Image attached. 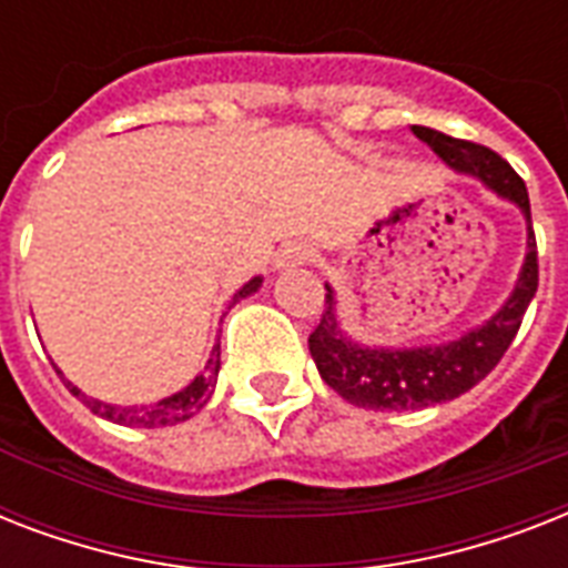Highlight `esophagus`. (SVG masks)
<instances>
[{
  "mask_svg": "<svg viewBox=\"0 0 568 568\" xmlns=\"http://www.w3.org/2000/svg\"><path fill=\"white\" fill-rule=\"evenodd\" d=\"M306 258H310V247H306V244H288L285 250H280V256H276L274 267L276 271H283V267L303 265Z\"/></svg>",
  "mask_w": 568,
  "mask_h": 568,
  "instance_id": "34e87169",
  "label": "esophagus"
}]
</instances>
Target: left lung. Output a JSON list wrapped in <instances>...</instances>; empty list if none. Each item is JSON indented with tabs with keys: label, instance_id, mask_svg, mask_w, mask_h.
<instances>
[{
	"label": "left lung",
	"instance_id": "obj_1",
	"mask_svg": "<svg viewBox=\"0 0 568 568\" xmlns=\"http://www.w3.org/2000/svg\"><path fill=\"white\" fill-rule=\"evenodd\" d=\"M413 135L430 146L448 168L477 176L486 189H493L498 196L519 205L525 223H528V253H525L519 280L501 310L489 321H484L480 327L468 329L454 342H442V345H356L347 338L345 329L338 327L336 294L327 285V310L321 315L318 327L312 329L310 354L318 365L324 383L345 397L347 404L363 406V409H424V406L445 404V400L466 395L468 388L477 386L495 365L501 363L539 285L530 200L519 173L489 146L459 141V138L427 126H413Z\"/></svg>",
	"mask_w": 568,
	"mask_h": 568
}]
</instances>
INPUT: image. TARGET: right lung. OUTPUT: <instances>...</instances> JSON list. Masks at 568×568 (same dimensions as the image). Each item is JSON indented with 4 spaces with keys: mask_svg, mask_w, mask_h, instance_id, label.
Here are the masks:
<instances>
[{
    "mask_svg": "<svg viewBox=\"0 0 568 568\" xmlns=\"http://www.w3.org/2000/svg\"><path fill=\"white\" fill-rule=\"evenodd\" d=\"M258 285H262V276H253L250 283H244L239 292L232 294V303L244 301V297H250L253 292H258ZM217 372H221V345L212 347V356H209V363H205V372L196 374L182 392L164 397V400H159L155 406H141V409H138V406L102 404L97 397L82 395V388L70 386V383H67V386H70V392H73L93 415H100V418H109V422L114 424H126V427H168V424L189 422L191 415L209 400L214 379H217Z\"/></svg>",
    "mask_w": 568,
    "mask_h": 568,
    "instance_id": "right-lung-1",
    "label": "right lung"
}]
</instances>
